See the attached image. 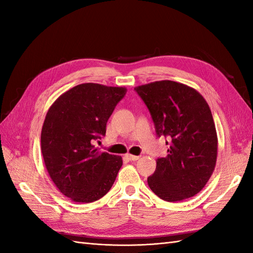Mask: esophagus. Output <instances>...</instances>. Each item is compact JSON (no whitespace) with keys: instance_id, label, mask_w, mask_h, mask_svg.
Wrapping results in <instances>:
<instances>
[{"instance_id":"34e87169","label":"esophagus","mask_w":253,"mask_h":253,"mask_svg":"<svg viewBox=\"0 0 253 253\" xmlns=\"http://www.w3.org/2000/svg\"><path fill=\"white\" fill-rule=\"evenodd\" d=\"M126 158L129 161H138L140 159V157H138V155H132V154H126Z\"/></svg>"}]
</instances>
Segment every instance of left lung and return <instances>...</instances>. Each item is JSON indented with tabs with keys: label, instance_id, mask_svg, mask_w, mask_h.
Segmentation results:
<instances>
[{
	"label": "left lung",
	"instance_id": "8db88e82",
	"mask_svg": "<svg viewBox=\"0 0 253 253\" xmlns=\"http://www.w3.org/2000/svg\"><path fill=\"white\" fill-rule=\"evenodd\" d=\"M136 92L152 116L159 137L169 138L168 155L157 160L148 185L169 202L200 192L215 169L217 135L210 106L189 85L161 80L138 85Z\"/></svg>",
	"mask_w": 253,
	"mask_h": 253
}]
</instances>
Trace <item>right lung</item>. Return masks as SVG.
Segmentation results:
<instances>
[{
  "label": "right lung",
  "mask_w": 253,
  "mask_h": 253,
  "mask_svg": "<svg viewBox=\"0 0 253 253\" xmlns=\"http://www.w3.org/2000/svg\"><path fill=\"white\" fill-rule=\"evenodd\" d=\"M126 92L125 87L82 84L58 96L46 113L42 157L57 189L75 202L99 200L114 184L122 157L99 152L93 142L105 136L106 123Z\"/></svg>",
  "instance_id": "right-lung-1"
}]
</instances>
